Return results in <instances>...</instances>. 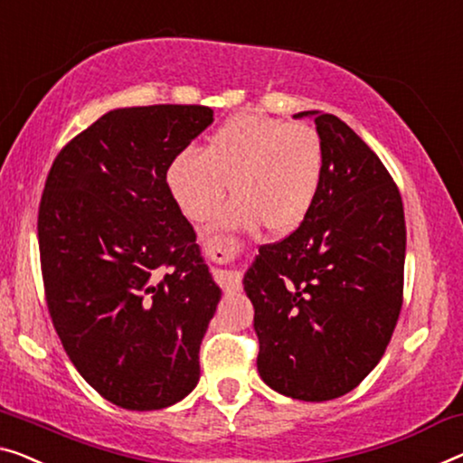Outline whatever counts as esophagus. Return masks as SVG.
<instances>
[{
    "mask_svg": "<svg viewBox=\"0 0 463 463\" xmlns=\"http://www.w3.org/2000/svg\"><path fill=\"white\" fill-rule=\"evenodd\" d=\"M208 251H210L213 260L222 258V250H220V247H216V245H210ZM218 282L222 285L224 293L234 295V293L241 291V274L237 270H220L218 272Z\"/></svg>",
    "mask_w": 463,
    "mask_h": 463,
    "instance_id": "1",
    "label": "esophagus"
}]
</instances>
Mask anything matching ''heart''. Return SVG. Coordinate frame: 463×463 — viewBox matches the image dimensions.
<instances>
[{
  "mask_svg": "<svg viewBox=\"0 0 463 463\" xmlns=\"http://www.w3.org/2000/svg\"><path fill=\"white\" fill-rule=\"evenodd\" d=\"M324 168L314 128L261 114H237L197 149L172 157L165 184L193 222L210 218L231 189L237 197L218 213L220 229H258L276 234L298 229L312 210Z\"/></svg>",
  "mask_w": 463,
  "mask_h": 463,
  "instance_id": "b5f03b06",
  "label": "heart"
}]
</instances>
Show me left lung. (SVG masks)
Wrapping results in <instances>:
<instances>
[{
  "instance_id": "left-lung-1",
  "label": "left lung",
  "mask_w": 463,
  "mask_h": 463,
  "mask_svg": "<svg viewBox=\"0 0 463 463\" xmlns=\"http://www.w3.org/2000/svg\"><path fill=\"white\" fill-rule=\"evenodd\" d=\"M320 189L298 231L264 245L245 272L258 372L301 402L354 391L376 364L402 312L405 216L378 156L347 124L318 109Z\"/></svg>"
}]
</instances>
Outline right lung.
<instances>
[{
  "mask_svg": "<svg viewBox=\"0 0 463 463\" xmlns=\"http://www.w3.org/2000/svg\"><path fill=\"white\" fill-rule=\"evenodd\" d=\"M212 122L205 106L112 109L47 175L37 231L55 333L79 374L124 410L170 408L199 383L222 291L165 170Z\"/></svg>",
  "mask_w": 463,
  "mask_h": 463,
  "instance_id": "obj_1",
  "label": "right lung"
}]
</instances>
